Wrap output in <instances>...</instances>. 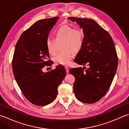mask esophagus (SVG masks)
Instances as JSON below:
<instances>
[{
	"mask_svg": "<svg viewBox=\"0 0 129 129\" xmlns=\"http://www.w3.org/2000/svg\"><path fill=\"white\" fill-rule=\"evenodd\" d=\"M65 69H66L67 73H69V67H68V66H65Z\"/></svg>",
	"mask_w": 129,
	"mask_h": 129,
	"instance_id": "obj_1",
	"label": "esophagus"
}]
</instances>
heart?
I'll return each instance as SVG.
<instances>
[{"instance_id": "b5f03b06", "label": "heart", "mask_w": 129, "mask_h": 129, "mask_svg": "<svg viewBox=\"0 0 129 129\" xmlns=\"http://www.w3.org/2000/svg\"><path fill=\"white\" fill-rule=\"evenodd\" d=\"M54 39H47L46 45L48 52L54 55L57 52L59 44H61L62 52L58 54L54 58L57 64L68 65L71 61L73 52H79L84 43V33L80 29H74L68 25H62L54 33Z\"/></svg>"}]
</instances>
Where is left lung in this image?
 Instances as JSON below:
<instances>
[{"label": "left lung", "mask_w": 129, "mask_h": 129, "mask_svg": "<svg viewBox=\"0 0 129 129\" xmlns=\"http://www.w3.org/2000/svg\"><path fill=\"white\" fill-rule=\"evenodd\" d=\"M67 19L77 22L84 36L83 47L74 61L89 66L84 71L85 67L83 70L81 67L70 70L75 77L73 91L80 101L95 103L107 93L116 72L118 58L114 42L109 33L94 20L73 17Z\"/></svg>", "instance_id": "1"}]
</instances>
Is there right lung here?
Segmentation results:
<instances>
[{
    "mask_svg": "<svg viewBox=\"0 0 129 129\" xmlns=\"http://www.w3.org/2000/svg\"><path fill=\"white\" fill-rule=\"evenodd\" d=\"M59 17L35 22L20 36L15 48L12 69L15 79L27 100L40 106L52 103L57 87L66 75L62 65L45 73L42 68L51 65L46 41Z\"/></svg>",
    "mask_w": 129,
    "mask_h": 129,
    "instance_id": "1",
    "label": "right lung"
}]
</instances>
